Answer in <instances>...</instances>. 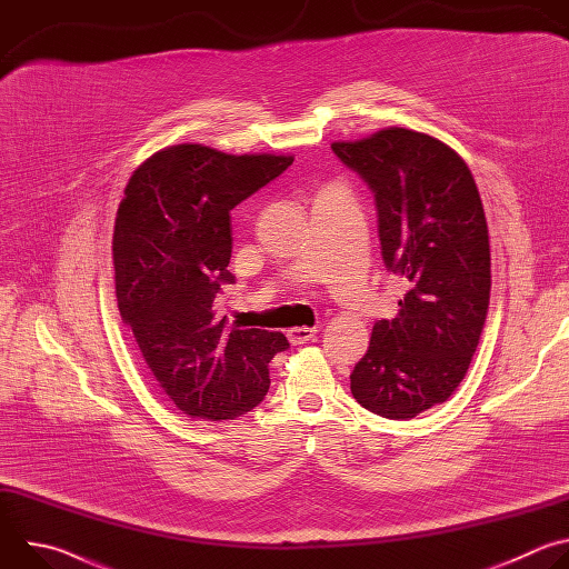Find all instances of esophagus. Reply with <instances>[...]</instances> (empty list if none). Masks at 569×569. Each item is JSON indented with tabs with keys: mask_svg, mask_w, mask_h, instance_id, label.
<instances>
[{
	"mask_svg": "<svg viewBox=\"0 0 569 569\" xmlns=\"http://www.w3.org/2000/svg\"><path fill=\"white\" fill-rule=\"evenodd\" d=\"M317 333V329H310V327H295L288 331V340L292 345H306L308 340H312Z\"/></svg>",
	"mask_w": 569,
	"mask_h": 569,
	"instance_id": "esophagus-1",
	"label": "esophagus"
}]
</instances>
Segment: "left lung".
Segmentation results:
<instances>
[{
  "mask_svg": "<svg viewBox=\"0 0 569 569\" xmlns=\"http://www.w3.org/2000/svg\"><path fill=\"white\" fill-rule=\"evenodd\" d=\"M331 148L376 198L385 266L408 283L351 373V393L385 419H415L463 380L491 297L489 227L470 169L426 132L382 128Z\"/></svg>",
  "mask_w": 569,
  "mask_h": 569,
  "instance_id": "obj_1",
  "label": "left lung"
}]
</instances>
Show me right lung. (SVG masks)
Instances as JSON below:
<instances>
[{"mask_svg":"<svg viewBox=\"0 0 569 569\" xmlns=\"http://www.w3.org/2000/svg\"><path fill=\"white\" fill-rule=\"evenodd\" d=\"M292 154H229L178 143L150 154L126 184L112 254L119 312L159 389L202 421L254 410L283 333L227 327L213 301L231 281V209L279 178Z\"/></svg>","mask_w":569,"mask_h":569,"instance_id":"right-lung-1","label":"right lung"}]
</instances>
